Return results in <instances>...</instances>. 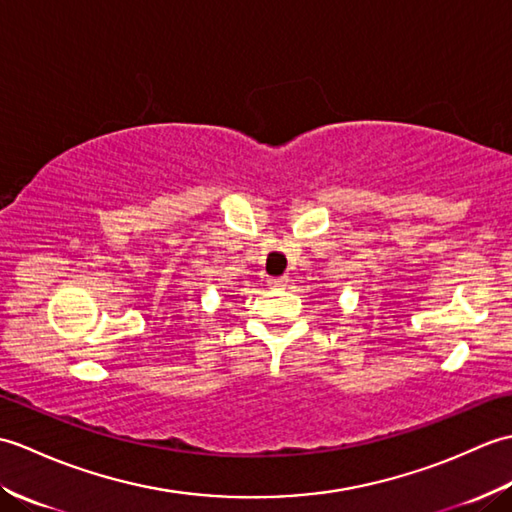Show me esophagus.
Masks as SVG:
<instances>
[{
    "mask_svg": "<svg viewBox=\"0 0 512 512\" xmlns=\"http://www.w3.org/2000/svg\"><path fill=\"white\" fill-rule=\"evenodd\" d=\"M270 284H273L275 288H284L288 284V279L286 277H273V279H270Z\"/></svg>",
    "mask_w": 512,
    "mask_h": 512,
    "instance_id": "esophagus-1",
    "label": "esophagus"
}]
</instances>
